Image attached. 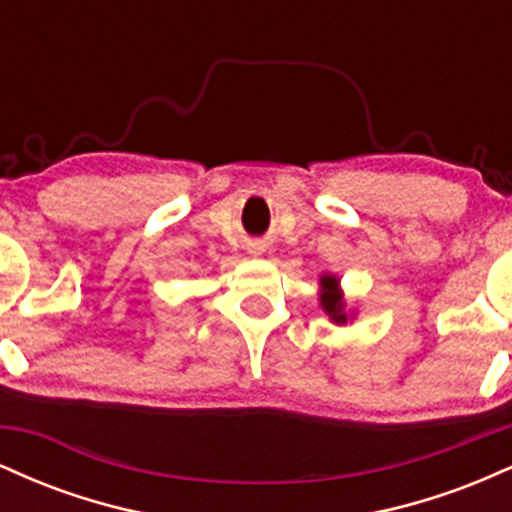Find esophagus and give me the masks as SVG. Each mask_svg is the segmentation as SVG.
<instances>
[{
  "label": "esophagus",
  "mask_w": 512,
  "mask_h": 512,
  "mask_svg": "<svg viewBox=\"0 0 512 512\" xmlns=\"http://www.w3.org/2000/svg\"><path fill=\"white\" fill-rule=\"evenodd\" d=\"M250 252H252V255H260L262 248H260V245H250Z\"/></svg>",
  "instance_id": "obj_1"
}]
</instances>
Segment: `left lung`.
Returning a JSON list of instances; mask_svg holds the SVG:
<instances>
[{
    "label": "left lung",
    "mask_w": 512,
    "mask_h": 512,
    "mask_svg": "<svg viewBox=\"0 0 512 512\" xmlns=\"http://www.w3.org/2000/svg\"><path fill=\"white\" fill-rule=\"evenodd\" d=\"M320 286H322V293H320L322 310L330 315L332 322H337V325H346L349 315L344 313V298H342V291H339V279L332 274H325L320 276Z\"/></svg>",
    "instance_id": "8db88e82"
}]
</instances>
